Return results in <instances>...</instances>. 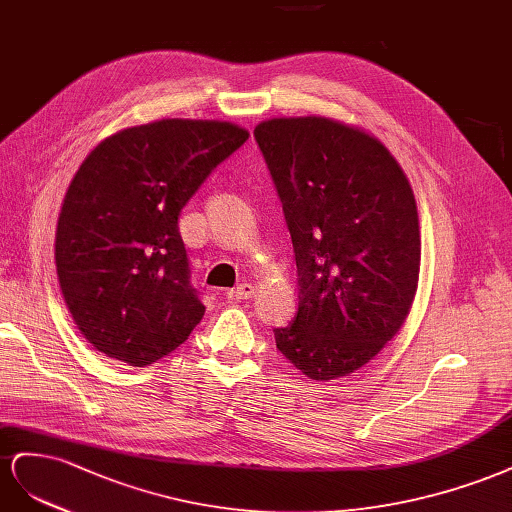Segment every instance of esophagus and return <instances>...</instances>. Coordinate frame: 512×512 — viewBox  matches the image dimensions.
I'll list each match as a JSON object with an SVG mask.
<instances>
[{
    "instance_id": "34e87169",
    "label": "esophagus",
    "mask_w": 512,
    "mask_h": 512,
    "mask_svg": "<svg viewBox=\"0 0 512 512\" xmlns=\"http://www.w3.org/2000/svg\"><path fill=\"white\" fill-rule=\"evenodd\" d=\"M253 296H255V287L251 283H242V285L231 287L227 291V298L229 300H248V298H253Z\"/></svg>"
}]
</instances>
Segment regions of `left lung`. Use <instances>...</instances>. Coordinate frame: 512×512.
I'll return each instance as SVG.
<instances>
[{
	"label": "left lung",
	"instance_id": "8db88e82",
	"mask_svg": "<svg viewBox=\"0 0 512 512\" xmlns=\"http://www.w3.org/2000/svg\"><path fill=\"white\" fill-rule=\"evenodd\" d=\"M255 141L283 203L298 313L276 349L317 382L375 358L412 309L420 231L412 186L375 137L326 118H276Z\"/></svg>",
	"mask_w": 512,
	"mask_h": 512
}]
</instances>
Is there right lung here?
I'll return each instance as SVG.
<instances>
[{
    "label": "right lung",
    "mask_w": 512,
    "mask_h": 512,
    "mask_svg": "<svg viewBox=\"0 0 512 512\" xmlns=\"http://www.w3.org/2000/svg\"><path fill=\"white\" fill-rule=\"evenodd\" d=\"M246 139L229 122L160 120L120 130L83 160L57 221L55 266L68 311L98 352L148 367L199 324L206 306L178 216Z\"/></svg>",
    "instance_id": "obj_1"
}]
</instances>
